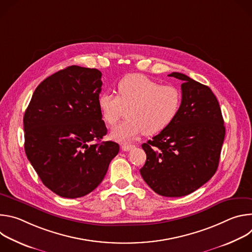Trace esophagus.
Wrapping results in <instances>:
<instances>
[{
	"mask_svg": "<svg viewBox=\"0 0 252 252\" xmlns=\"http://www.w3.org/2000/svg\"><path fill=\"white\" fill-rule=\"evenodd\" d=\"M135 148L134 145H127V143H124V145H122V150L125 151V152H128V151H131Z\"/></svg>",
	"mask_w": 252,
	"mask_h": 252,
	"instance_id": "1",
	"label": "esophagus"
}]
</instances>
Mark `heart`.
I'll return each mask as SVG.
<instances>
[{
	"label": "heart",
	"instance_id": "obj_1",
	"mask_svg": "<svg viewBox=\"0 0 252 252\" xmlns=\"http://www.w3.org/2000/svg\"><path fill=\"white\" fill-rule=\"evenodd\" d=\"M118 95L103 93L97 98L104 123L115 126L127 110L126 122L111 131L115 140L125 141L142 132L155 134L165 128L181 105L182 95L172 85H160L146 76L132 74L118 84Z\"/></svg>",
	"mask_w": 252,
	"mask_h": 252
}]
</instances>
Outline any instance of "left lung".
Returning <instances> with one entry per match:
<instances>
[{
  "label": "left lung",
  "mask_w": 252,
  "mask_h": 252,
  "mask_svg": "<svg viewBox=\"0 0 252 252\" xmlns=\"http://www.w3.org/2000/svg\"><path fill=\"white\" fill-rule=\"evenodd\" d=\"M182 103L170 124L141 148L147 161L140 174L158 194L188 195L213 176L225 136L223 118L211 90L181 73Z\"/></svg>",
  "instance_id": "obj_1"
}]
</instances>
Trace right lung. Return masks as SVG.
<instances>
[{"label":"right lung","mask_w":252,"mask_h":252,"mask_svg":"<svg viewBox=\"0 0 252 252\" xmlns=\"http://www.w3.org/2000/svg\"><path fill=\"white\" fill-rule=\"evenodd\" d=\"M101 73L70 65L34 90L24 116L25 152L43 184L56 194L82 197L101 182L119 154L98 110Z\"/></svg>","instance_id":"right-lung-1"}]
</instances>
